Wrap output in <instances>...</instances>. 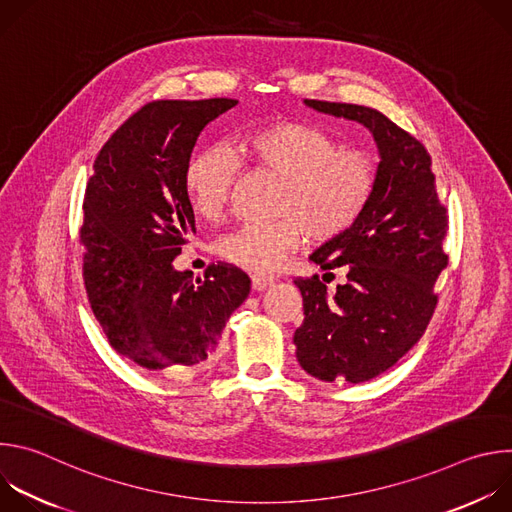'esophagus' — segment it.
Segmentation results:
<instances>
[{"mask_svg":"<svg viewBox=\"0 0 512 512\" xmlns=\"http://www.w3.org/2000/svg\"><path fill=\"white\" fill-rule=\"evenodd\" d=\"M273 281H275V277H271V275H261V273L251 275V285H253V289H257V291L267 289Z\"/></svg>","mask_w":512,"mask_h":512,"instance_id":"34e87169","label":"esophagus"}]
</instances>
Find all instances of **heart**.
Wrapping results in <instances>:
<instances>
[{"instance_id":"1","label":"heart","mask_w":512,"mask_h":512,"mask_svg":"<svg viewBox=\"0 0 512 512\" xmlns=\"http://www.w3.org/2000/svg\"><path fill=\"white\" fill-rule=\"evenodd\" d=\"M231 151L196 152L184 170L190 208L202 218L221 216L237 176V159L277 178L267 223L243 225L223 235V259L259 273L277 269L306 237L328 241L348 231L367 208L375 188L373 156L312 121H271L239 133Z\"/></svg>"}]
</instances>
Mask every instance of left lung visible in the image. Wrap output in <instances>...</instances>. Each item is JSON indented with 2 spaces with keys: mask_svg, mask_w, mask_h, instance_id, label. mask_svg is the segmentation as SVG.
<instances>
[{
  "mask_svg": "<svg viewBox=\"0 0 512 512\" xmlns=\"http://www.w3.org/2000/svg\"><path fill=\"white\" fill-rule=\"evenodd\" d=\"M316 111L373 131L381 162L358 221L310 255L346 271L328 294L318 275L296 277L304 322L294 334L300 367L320 381L364 383L389 371L423 336L435 306L433 283L448 267V208L435 192L425 145L381 111L306 99Z\"/></svg>",
  "mask_w": 512,
  "mask_h": 512,
  "instance_id": "left-lung-1",
  "label": "left lung"
}]
</instances>
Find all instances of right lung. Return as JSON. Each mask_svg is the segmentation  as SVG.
Returning <instances> with one entry per match:
<instances>
[{
  "mask_svg": "<svg viewBox=\"0 0 512 512\" xmlns=\"http://www.w3.org/2000/svg\"><path fill=\"white\" fill-rule=\"evenodd\" d=\"M235 99L152 101L105 141L85 190L83 277L111 346L148 371L208 367L251 279L229 263L204 277L172 261L196 233L184 170L198 135Z\"/></svg>",
  "mask_w": 512,
  "mask_h": 512,
  "instance_id": "add662e5",
  "label": "right lung"
}]
</instances>
